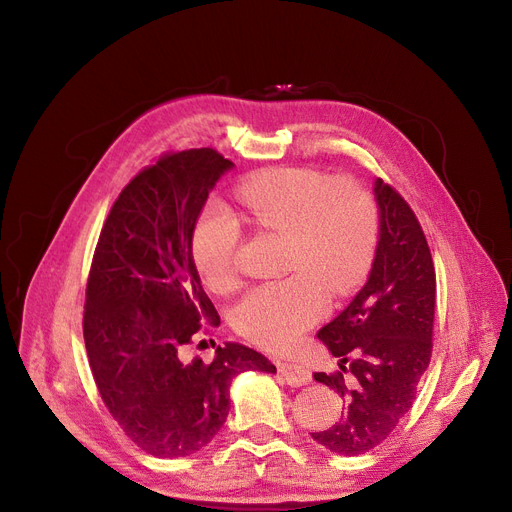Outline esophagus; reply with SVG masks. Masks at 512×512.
<instances>
[{"instance_id": "esophagus-1", "label": "esophagus", "mask_w": 512, "mask_h": 512, "mask_svg": "<svg viewBox=\"0 0 512 512\" xmlns=\"http://www.w3.org/2000/svg\"><path fill=\"white\" fill-rule=\"evenodd\" d=\"M278 372L284 377V381L292 387L309 385L313 381L311 372L296 362H278Z\"/></svg>"}]
</instances>
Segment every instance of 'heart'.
Instances as JSON below:
<instances>
[{
  "label": "heart",
  "mask_w": 512,
  "mask_h": 512,
  "mask_svg": "<svg viewBox=\"0 0 512 512\" xmlns=\"http://www.w3.org/2000/svg\"><path fill=\"white\" fill-rule=\"evenodd\" d=\"M238 203L259 228L288 234V278L253 286L234 309V325L253 342L288 350L327 311L329 294L350 292L370 265L377 245V203L352 179L333 181L317 168L286 166L238 185ZM241 226L222 201L199 214L191 253L210 290L236 284Z\"/></svg>",
  "instance_id": "obj_1"
}]
</instances>
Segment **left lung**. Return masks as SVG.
Wrapping results in <instances>:
<instances>
[{
	"mask_svg": "<svg viewBox=\"0 0 512 512\" xmlns=\"http://www.w3.org/2000/svg\"><path fill=\"white\" fill-rule=\"evenodd\" d=\"M379 243L364 288L317 337L339 360L337 372H315L346 407L331 428L311 432L321 447L346 457L374 449L414 405L432 356L436 274L424 230L407 201L381 179ZM353 374L348 386L343 374Z\"/></svg>",
	"mask_w": 512,
	"mask_h": 512,
	"instance_id": "obj_1",
	"label": "left lung"
}]
</instances>
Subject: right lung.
Returning <instances> with one entry per match:
<instances>
[{
    "label": "right lung",
    "mask_w": 512,
    "mask_h": 512,
    "mask_svg": "<svg viewBox=\"0 0 512 512\" xmlns=\"http://www.w3.org/2000/svg\"><path fill=\"white\" fill-rule=\"evenodd\" d=\"M234 164L212 148L168 152L140 170L107 216L92 257L84 342L98 393L123 432L154 457H185L220 432L238 372H276L228 342L216 358L183 360L203 321L220 317L191 253L195 222Z\"/></svg>",
    "instance_id": "obj_1"
}]
</instances>
